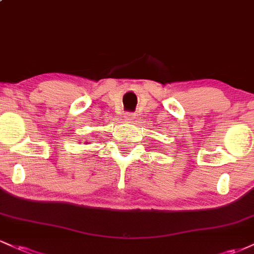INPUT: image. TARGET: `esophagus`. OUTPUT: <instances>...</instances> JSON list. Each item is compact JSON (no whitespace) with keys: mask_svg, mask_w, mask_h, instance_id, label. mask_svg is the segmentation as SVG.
Here are the masks:
<instances>
[{"mask_svg":"<svg viewBox=\"0 0 254 254\" xmlns=\"http://www.w3.org/2000/svg\"><path fill=\"white\" fill-rule=\"evenodd\" d=\"M127 118H132V115H127Z\"/></svg>","mask_w":254,"mask_h":254,"instance_id":"1","label":"esophagus"}]
</instances>
